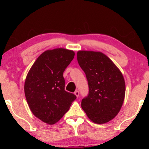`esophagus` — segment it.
<instances>
[{
    "label": "esophagus",
    "instance_id": "obj_1",
    "mask_svg": "<svg viewBox=\"0 0 149 149\" xmlns=\"http://www.w3.org/2000/svg\"><path fill=\"white\" fill-rule=\"evenodd\" d=\"M74 95H76V96L77 97H79V91H78V90H77V91H74Z\"/></svg>",
    "mask_w": 149,
    "mask_h": 149
}]
</instances>
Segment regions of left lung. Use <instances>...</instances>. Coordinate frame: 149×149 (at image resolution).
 <instances>
[{"label":"left lung","mask_w":149,"mask_h":149,"mask_svg":"<svg viewBox=\"0 0 149 149\" xmlns=\"http://www.w3.org/2000/svg\"><path fill=\"white\" fill-rule=\"evenodd\" d=\"M77 61L89 86L88 95L81 101V107L93 123H107L119 113L123 105L125 93L123 74L101 52L79 51Z\"/></svg>","instance_id":"left-lung-1"}]
</instances>
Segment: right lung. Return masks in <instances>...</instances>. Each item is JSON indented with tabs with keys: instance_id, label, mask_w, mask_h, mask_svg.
I'll return each instance as SVG.
<instances>
[{
	"instance_id": "obj_1",
	"label": "right lung",
	"mask_w": 149,
	"mask_h": 149,
	"mask_svg": "<svg viewBox=\"0 0 149 149\" xmlns=\"http://www.w3.org/2000/svg\"><path fill=\"white\" fill-rule=\"evenodd\" d=\"M74 56L73 51L47 50L36 59L26 77L24 92L30 111L45 123H56L70 109L76 95L65 91L63 72Z\"/></svg>"
}]
</instances>
